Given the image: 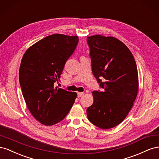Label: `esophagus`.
I'll return each mask as SVG.
<instances>
[{
    "label": "esophagus",
    "instance_id": "esophagus-1",
    "mask_svg": "<svg viewBox=\"0 0 159 159\" xmlns=\"http://www.w3.org/2000/svg\"><path fill=\"white\" fill-rule=\"evenodd\" d=\"M84 95V92H78V98L83 97Z\"/></svg>",
    "mask_w": 159,
    "mask_h": 159
}]
</instances>
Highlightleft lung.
<instances>
[{
	"label": "left lung",
	"instance_id": "1",
	"mask_svg": "<svg viewBox=\"0 0 159 159\" xmlns=\"http://www.w3.org/2000/svg\"><path fill=\"white\" fill-rule=\"evenodd\" d=\"M87 42L92 73L103 89L93 91V103L86 111L87 116L99 128H113L127 117L136 99V62L128 48L114 37L95 35L88 37Z\"/></svg>",
	"mask_w": 159,
	"mask_h": 159
}]
</instances>
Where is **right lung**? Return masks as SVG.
<instances>
[{
  "label": "right lung",
  "mask_w": 159,
  "mask_h": 159,
  "mask_svg": "<svg viewBox=\"0 0 159 159\" xmlns=\"http://www.w3.org/2000/svg\"><path fill=\"white\" fill-rule=\"evenodd\" d=\"M78 42V36L50 35L30 47L22 57L19 81L23 97L33 117L44 125L63 120L77 98L75 92L54 85Z\"/></svg>",
  "instance_id": "obj_1"
}]
</instances>
